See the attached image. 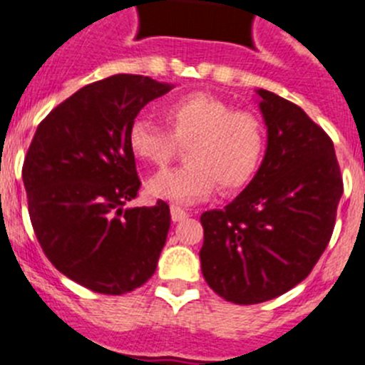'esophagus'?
<instances>
[{"label":"esophagus","instance_id":"esophagus-1","mask_svg":"<svg viewBox=\"0 0 365 365\" xmlns=\"http://www.w3.org/2000/svg\"><path fill=\"white\" fill-rule=\"evenodd\" d=\"M170 218H173V222H183L185 218H189V212L183 211L182 207L173 205L170 207Z\"/></svg>","mask_w":365,"mask_h":365}]
</instances>
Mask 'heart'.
<instances>
[{
    "label": "heart",
    "instance_id": "b5f03b06",
    "mask_svg": "<svg viewBox=\"0 0 365 365\" xmlns=\"http://www.w3.org/2000/svg\"><path fill=\"white\" fill-rule=\"evenodd\" d=\"M169 133L156 123L138 118L130 123V153L147 165L165 167L180 147H187V165L165 170L147 182L153 198L192 205L215 192L236 190L255 176L264 156L262 121L247 110L205 93L187 94L163 109Z\"/></svg>",
    "mask_w": 365,
    "mask_h": 365
}]
</instances>
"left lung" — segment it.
I'll use <instances>...</instances> for the list:
<instances>
[{
    "mask_svg": "<svg viewBox=\"0 0 365 365\" xmlns=\"http://www.w3.org/2000/svg\"><path fill=\"white\" fill-rule=\"evenodd\" d=\"M267 147L229 205L205 211L202 272L227 302L260 304L300 284L333 235L344 185L331 138L298 105L256 88Z\"/></svg>",
    "mask_w": 365,
    "mask_h": 365,
    "instance_id": "8db88e82",
    "label": "left lung"
}]
</instances>
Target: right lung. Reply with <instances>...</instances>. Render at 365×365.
<instances>
[{
	"instance_id": "right-lung-1",
	"label": "right lung",
	"mask_w": 365,
	"mask_h": 365,
	"mask_svg": "<svg viewBox=\"0 0 365 365\" xmlns=\"http://www.w3.org/2000/svg\"><path fill=\"white\" fill-rule=\"evenodd\" d=\"M170 83L116 74L85 85L38 125L23 163L29 215L56 269L101 294H123L156 271L169 205L127 207L140 178L129 127Z\"/></svg>"
}]
</instances>
